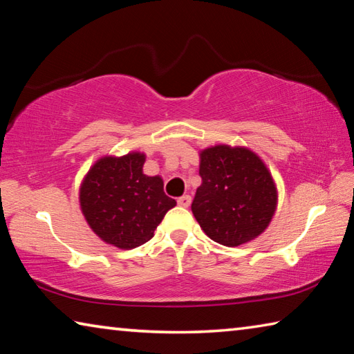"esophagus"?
Here are the masks:
<instances>
[{
  "mask_svg": "<svg viewBox=\"0 0 354 354\" xmlns=\"http://www.w3.org/2000/svg\"><path fill=\"white\" fill-rule=\"evenodd\" d=\"M190 201H192L190 195H184V196H181V198H178V205L181 207H189Z\"/></svg>",
  "mask_w": 354,
  "mask_h": 354,
  "instance_id": "obj_1",
  "label": "esophagus"
}]
</instances>
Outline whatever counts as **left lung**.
Wrapping results in <instances>:
<instances>
[{"instance_id":"1","label":"left lung","mask_w":354,"mask_h":354,"mask_svg":"<svg viewBox=\"0 0 354 354\" xmlns=\"http://www.w3.org/2000/svg\"><path fill=\"white\" fill-rule=\"evenodd\" d=\"M201 185L192 212L203 231L225 247L253 241L270 223L277 187L259 156L248 148L217 145L200 154Z\"/></svg>"}]
</instances>
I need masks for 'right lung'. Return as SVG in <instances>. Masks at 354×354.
<instances>
[{
	"label": "right lung",
	"instance_id": "right-lung-1",
	"mask_svg": "<svg viewBox=\"0 0 354 354\" xmlns=\"http://www.w3.org/2000/svg\"><path fill=\"white\" fill-rule=\"evenodd\" d=\"M145 154L100 159L84 178L80 203L95 234L106 243L131 250L148 242L176 201L165 195L159 176L143 175Z\"/></svg>",
	"mask_w": 354,
	"mask_h": 354
}]
</instances>
